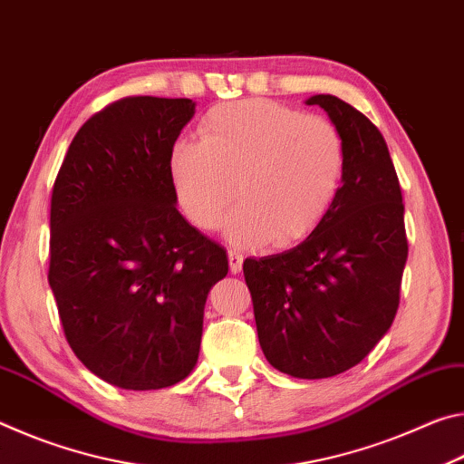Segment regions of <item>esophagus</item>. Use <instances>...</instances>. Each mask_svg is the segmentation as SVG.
<instances>
[{
  "mask_svg": "<svg viewBox=\"0 0 464 464\" xmlns=\"http://www.w3.org/2000/svg\"><path fill=\"white\" fill-rule=\"evenodd\" d=\"M229 268L233 274H239L241 268H243V256L239 254V251H229Z\"/></svg>",
  "mask_w": 464,
  "mask_h": 464,
  "instance_id": "34e87169",
  "label": "esophagus"
}]
</instances>
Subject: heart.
<instances>
[{
  "label": "heart",
  "mask_w": 464,
  "mask_h": 464,
  "mask_svg": "<svg viewBox=\"0 0 464 464\" xmlns=\"http://www.w3.org/2000/svg\"><path fill=\"white\" fill-rule=\"evenodd\" d=\"M200 139H179L169 176L179 208L217 229L237 192L227 237L241 247L286 246L324 221L345 174V139L324 116L251 98L210 108Z\"/></svg>",
  "instance_id": "heart-1"
}]
</instances>
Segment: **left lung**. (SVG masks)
I'll list each match as a JSON object with an SVG mask.
<instances>
[{
	"mask_svg": "<svg viewBox=\"0 0 464 464\" xmlns=\"http://www.w3.org/2000/svg\"><path fill=\"white\" fill-rule=\"evenodd\" d=\"M345 139L340 194L307 239L260 260L243 276L268 362L296 379L350 371L389 332L407 262L403 196L381 130L343 100L319 93Z\"/></svg>",
	"mask_w": 464,
	"mask_h": 464,
	"instance_id": "8db88e82",
	"label": "left lung"
}]
</instances>
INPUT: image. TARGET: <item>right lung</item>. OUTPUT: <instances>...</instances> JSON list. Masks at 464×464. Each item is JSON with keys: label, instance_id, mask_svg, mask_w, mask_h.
Listing matches in <instances>:
<instances>
[{"label": "right lung", "instance_id": "obj_1", "mask_svg": "<svg viewBox=\"0 0 464 464\" xmlns=\"http://www.w3.org/2000/svg\"><path fill=\"white\" fill-rule=\"evenodd\" d=\"M188 98L129 96L77 130L51 198L49 285L63 332L114 387L184 381L198 360L204 303L227 251L176 208L169 151Z\"/></svg>", "mask_w": 464, "mask_h": 464}]
</instances>
